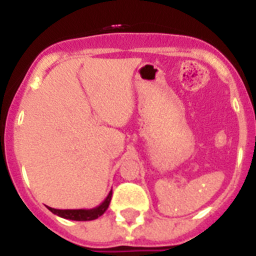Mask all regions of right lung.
<instances>
[{
	"instance_id": "add662e5",
	"label": "right lung",
	"mask_w": 256,
	"mask_h": 256,
	"mask_svg": "<svg viewBox=\"0 0 256 256\" xmlns=\"http://www.w3.org/2000/svg\"><path fill=\"white\" fill-rule=\"evenodd\" d=\"M112 190L108 192V195L106 196L105 200L101 202L98 206L92 208V209H54V208H50L48 210L56 216H61V218L70 219V220H94V219H97L98 216H101L104 212L108 210V204L112 201Z\"/></svg>"
}]
</instances>
